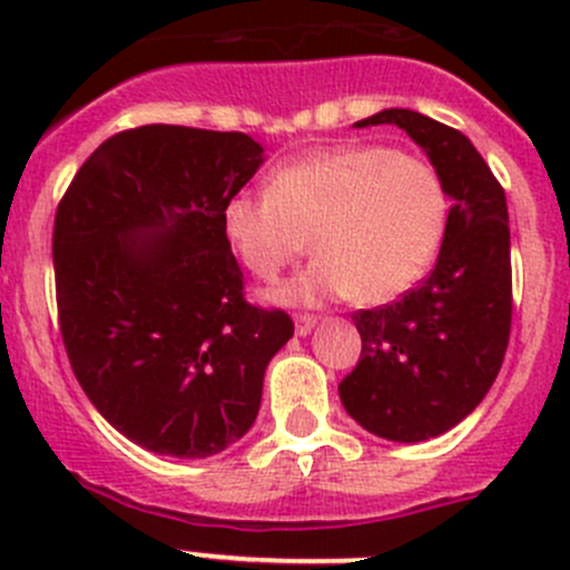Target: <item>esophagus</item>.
Returning a JSON list of instances; mask_svg holds the SVG:
<instances>
[{"label": "esophagus", "instance_id": "1", "mask_svg": "<svg viewBox=\"0 0 570 570\" xmlns=\"http://www.w3.org/2000/svg\"><path fill=\"white\" fill-rule=\"evenodd\" d=\"M314 325H317V317H312V314H297L295 317L297 336H306V333H312Z\"/></svg>", "mask_w": 570, "mask_h": 570}]
</instances>
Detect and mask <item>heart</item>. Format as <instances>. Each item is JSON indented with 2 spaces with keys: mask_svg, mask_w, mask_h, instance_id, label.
<instances>
[{
  "mask_svg": "<svg viewBox=\"0 0 570 570\" xmlns=\"http://www.w3.org/2000/svg\"><path fill=\"white\" fill-rule=\"evenodd\" d=\"M450 195L422 157L386 146H338L278 165L267 195L223 204L228 248L258 281H275L308 248L312 267L275 301L314 306L344 297L377 306L411 289L441 248Z\"/></svg>",
  "mask_w": 570,
  "mask_h": 570,
  "instance_id": "obj_1",
  "label": "heart"
}]
</instances>
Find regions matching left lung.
<instances>
[{
    "label": "left lung",
    "mask_w": 570,
    "mask_h": 570,
    "mask_svg": "<svg viewBox=\"0 0 570 570\" xmlns=\"http://www.w3.org/2000/svg\"><path fill=\"white\" fill-rule=\"evenodd\" d=\"M381 124L428 151L452 206L428 278L400 301L353 314L361 358L338 396L364 430L416 444L463 422L502 370L513 320L508 200L463 131L413 109H383L355 126Z\"/></svg>",
    "instance_id": "left-lung-1"
}]
</instances>
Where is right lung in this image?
<instances>
[{"label": "right lung", "mask_w": 570, "mask_h": 570, "mask_svg": "<svg viewBox=\"0 0 570 570\" xmlns=\"http://www.w3.org/2000/svg\"><path fill=\"white\" fill-rule=\"evenodd\" d=\"M262 165L243 131L148 124L101 142L55 215L57 322L96 411L157 455L209 458L256 422L295 333L245 301L220 212Z\"/></svg>", "instance_id": "add662e5"}]
</instances>
